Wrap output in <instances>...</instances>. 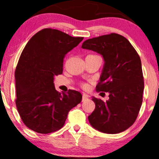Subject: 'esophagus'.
<instances>
[{
    "label": "esophagus",
    "mask_w": 159,
    "mask_h": 159,
    "mask_svg": "<svg viewBox=\"0 0 159 159\" xmlns=\"http://www.w3.org/2000/svg\"><path fill=\"white\" fill-rule=\"evenodd\" d=\"M87 99H88V96H87V95L83 94V96H82V102L87 101Z\"/></svg>",
    "instance_id": "esophagus-1"
}]
</instances>
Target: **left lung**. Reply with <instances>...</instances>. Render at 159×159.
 I'll return each mask as SVG.
<instances>
[{
  "label": "left lung",
  "instance_id": "8db88e82",
  "mask_svg": "<svg viewBox=\"0 0 159 159\" xmlns=\"http://www.w3.org/2000/svg\"><path fill=\"white\" fill-rule=\"evenodd\" d=\"M81 48L102 56L105 63L96 90L109 94L106 102L93 97L96 107L88 116L90 125L107 134L124 132L136 120L143 101L139 55L126 38L116 34L87 39Z\"/></svg>",
  "mask_w": 159,
  "mask_h": 159
}]
</instances>
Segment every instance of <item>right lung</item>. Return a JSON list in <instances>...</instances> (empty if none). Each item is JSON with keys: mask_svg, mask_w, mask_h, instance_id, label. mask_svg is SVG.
<instances>
[{"mask_svg": "<svg viewBox=\"0 0 159 159\" xmlns=\"http://www.w3.org/2000/svg\"><path fill=\"white\" fill-rule=\"evenodd\" d=\"M56 29L45 28L32 36L21 52L15 72L18 112L27 127L48 134L64 125L69 111L82 95L55 90L54 76L63 73L66 54L83 40Z\"/></svg>", "mask_w": 159, "mask_h": 159, "instance_id": "add662e5", "label": "right lung"}]
</instances>
